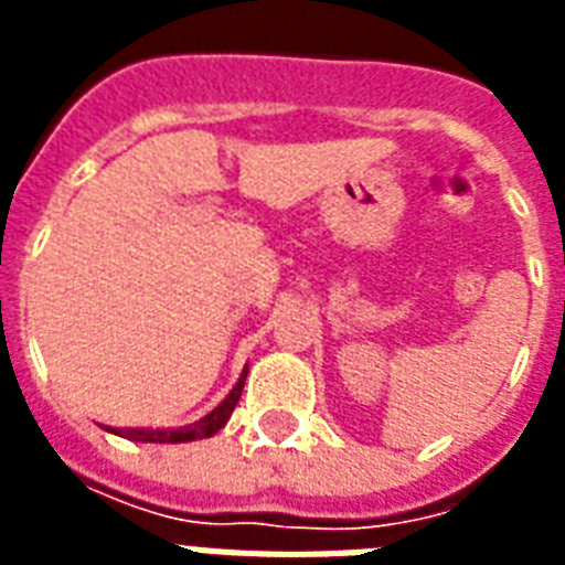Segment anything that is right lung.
Listing matches in <instances>:
<instances>
[{"label":"right lung","mask_w":565,"mask_h":565,"mask_svg":"<svg viewBox=\"0 0 565 565\" xmlns=\"http://www.w3.org/2000/svg\"><path fill=\"white\" fill-rule=\"evenodd\" d=\"M246 372L248 366L243 370L239 381L234 384L228 395H225V402H220L213 407L207 416H202L193 425H181V428H108L110 434H117V437L135 439V443H190V439H204L213 437L216 430L225 428V422L231 419V413L237 407L239 393H243V384H246Z\"/></svg>","instance_id":"right-lung-1"}]
</instances>
